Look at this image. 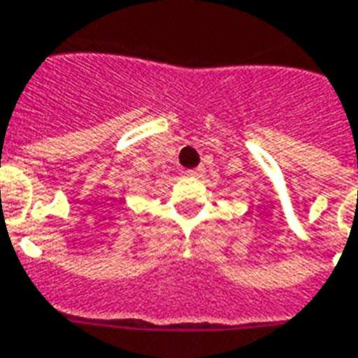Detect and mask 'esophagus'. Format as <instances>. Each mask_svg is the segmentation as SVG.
I'll return each instance as SVG.
<instances>
[{
	"label": "esophagus",
	"instance_id": "esophagus-1",
	"mask_svg": "<svg viewBox=\"0 0 358 358\" xmlns=\"http://www.w3.org/2000/svg\"><path fill=\"white\" fill-rule=\"evenodd\" d=\"M201 173H203V168H201V166H198V168L189 169V171H187V176H190V177H200Z\"/></svg>",
	"mask_w": 358,
	"mask_h": 358
}]
</instances>
